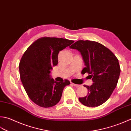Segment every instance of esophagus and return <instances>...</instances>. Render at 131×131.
I'll use <instances>...</instances> for the list:
<instances>
[{
	"instance_id": "obj_1",
	"label": "esophagus",
	"mask_w": 131,
	"mask_h": 131,
	"mask_svg": "<svg viewBox=\"0 0 131 131\" xmlns=\"http://www.w3.org/2000/svg\"><path fill=\"white\" fill-rule=\"evenodd\" d=\"M72 84H73V85L74 86H75V87H79V86H80V85H79V84H74V83H72Z\"/></svg>"
}]
</instances>
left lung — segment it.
Here are the masks:
<instances>
[{"label": "left lung", "mask_w": 131, "mask_h": 131, "mask_svg": "<svg viewBox=\"0 0 131 131\" xmlns=\"http://www.w3.org/2000/svg\"><path fill=\"white\" fill-rule=\"evenodd\" d=\"M81 53L85 65L82 73H88L93 83L86 86L88 93L79 98L82 104L88 107H98L109 99L116 87L120 73L118 59L101 43L89 40H79L70 46Z\"/></svg>", "instance_id": "8db88e82"}]
</instances>
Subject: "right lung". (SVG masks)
Segmentation results:
<instances>
[{
  "mask_svg": "<svg viewBox=\"0 0 131 131\" xmlns=\"http://www.w3.org/2000/svg\"><path fill=\"white\" fill-rule=\"evenodd\" d=\"M74 41L65 38L42 37L30 45L23 55L19 63L20 79L32 102L48 108L60 101L64 88L70 84L68 80L56 82L50 76L53 66L58 64L60 51Z\"/></svg>",
  "mask_w": 131,
  "mask_h": 131,
  "instance_id": "add662e5",
  "label": "right lung"
}]
</instances>
